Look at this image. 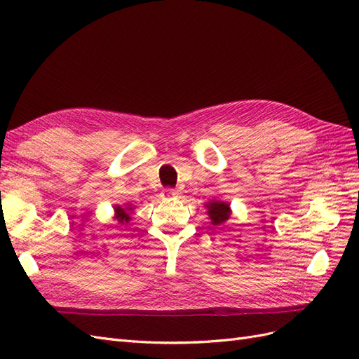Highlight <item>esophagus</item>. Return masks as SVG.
<instances>
[{
    "label": "esophagus",
    "instance_id": "obj_1",
    "mask_svg": "<svg viewBox=\"0 0 359 359\" xmlns=\"http://www.w3.org/2000/svg\"><path fill=\"white\" fill-rule=\"evenodd\" d=\"M161 196H163V199H168V201L177 199V198H180V191L175 189H165L161 193Z\"/></svg>",
    "mask_w": 359,
    "mask_h": 359
}]
</instances>
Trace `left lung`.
I'll return each instance as SVG.
<instances>
[{
	"instance_id": "obj_1",
	"label": "left lung",
	"mask_w": 359,
	"mask_h": 359,
	"mask_svg": "<svg viewBox=\"0 0 359 359\" xmlns=\"http://www.w3.org/2000/svg\"><path fill=\"white\" fill-rule=\"evenodd\" d=\"M205 206L208 208V215L211 219V224H214V226L223 224L231 217V206L227 202L212 199Z\"/></svg>"
}]
</instances>
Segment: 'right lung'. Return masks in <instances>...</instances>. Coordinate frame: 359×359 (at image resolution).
I'll return each instance as SVG.
<instances>
[{
    "label": "right lung",
    "mask_w": 359,
    "mask_h": 359,
    "mask_svg": "<svg viewBox=\"0 0 359 359\" xmlns=\"http://www.w3.org/2000/svg\"><path fill=\"white\" fill-rule=\"evenodd\" d=\"M115 210V220H118V223L126 224L130 220H132V217H130V212L133 211V206L132 205H124V206H114Z\"/></svg>",
    "instance_id": "obj_1"
}]
</instances>
